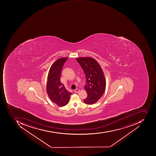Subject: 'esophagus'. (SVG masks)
I'll return each mask as SVG.
<instances>
[{"label": "esophagus", "mask_w": 156, "mask_h": 156, "mask_svg": "<svg viewBox=\"0 0 156 156\" xmlns=\"http://www.w3.org/2000/svg\"><path fill=\"white\" fill-rule=\"evenodd\" d=\"M79 91L80 90H79V89H76V90H74V92L76 93H78Z\"/></svg>", "instance_id": "esophagus-1"}]
</instances>
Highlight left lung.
Masks as SVG:
<instances>
[{
	"mask_svg": "<svg viewBox=\"0 0 156 156\" xmlns=\"http://www.w3.org/2000/svg\"><path fill=\"white\" fill-rule=\"evenodd\" d=\"M85 74L86 84L85 90L88 96L84 100L88 105L95 104L104 94L106 87L105 78L98 62L90 57L77 58Z\"/></svg>",
	"mask_w": 156,
	"mask_h": 156,
	"instance_id": "8db88e82",
	"label": "left lung"
}]
</instances>
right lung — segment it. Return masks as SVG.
I'll list each match as a JSON object with an SVG mask.
<instances>
[{"instance_id":"right-lung-1","label":"right lung","mask_w":156,"mask_h":156,"mask_svg":"<svg viewBox=\"0 0 156 156\" xmlns=\"http://www.w3.org/2000/svg\"><path fill=\"white\" fill-rule=\"evenodd\" d=\"M68 58H62L53 63L49 70L46 86L47 94L51 100L59 106L66 105L72 93L68 92L60 82V75L64 64Z\"/></svg>"}]
</instances>
